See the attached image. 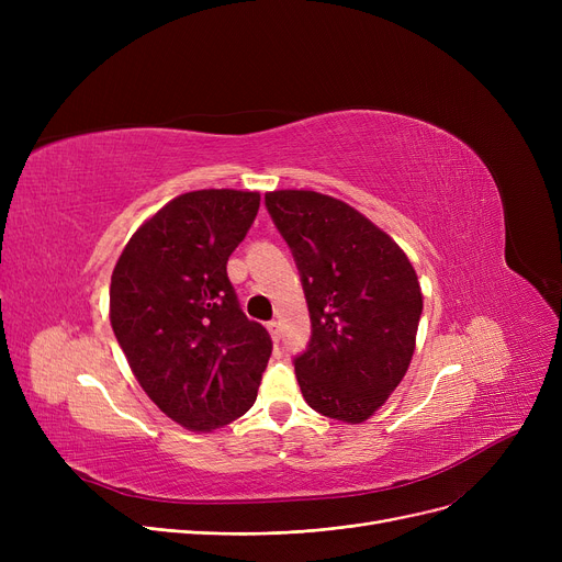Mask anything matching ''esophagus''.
Instances as JSON below:
<instances>
[{
  "instance_id": "obj_1",
  "label": "esophagus",
  "mask_w": 562,
  "mask_h": 562,
  "mask_svg": "<svg viewBox=\"0 0 562 562\" xmlns=\"http://www.w3.org/2000/svg\"><path fill=\"white\" fill-rule=\"evenodd\" d=\"M266 328H269V333H271V339H273V341H278V339H280V323H278V321H271L269 326H266Z\"/></svg>"
}]
</instances>
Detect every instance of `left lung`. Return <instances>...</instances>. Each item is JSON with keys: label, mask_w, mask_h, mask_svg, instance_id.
<instances>
[{"label": "left lung", "mask_w": 562, "mask_h": 562, "mask_svg": "<svg viewBox=\"0 0 562 562\" xmlns=\"http://www.w3.org/2000/svg\"><path fill=\"white\" fill-rule=\"evenodd\" d=\"M301 271L312 339L296 358L318 415L362 424L401 385L415 356L424 296L415 266L356 206L316 191L263 195Z\"/></svg>", "instance_id": "1"}]
</instances>
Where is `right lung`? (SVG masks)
<instances>
[{
  "instance_id": "add662e5",
  "label": "right lung",
  "mask_w": 562,
  "mask_h": 562,
  "mask_svg": "<svg viewBox=\"0 0 562 562\" xmlns=\"http://www.w3.org/2000/svg\"><path fill=\"white\" fill-rule=\"evenodd\" d=\"M257 210V191L177 195L132 234L111 276L109 318L132 373L193 432L246 415L271 358L269 333L246 318L227 278Z\"/></svg>"
}]
</instances>
